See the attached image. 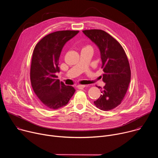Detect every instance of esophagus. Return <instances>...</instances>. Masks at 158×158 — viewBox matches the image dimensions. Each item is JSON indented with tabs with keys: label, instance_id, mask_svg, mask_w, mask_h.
I'll return each mask as SVG.
<instances>
[{
	"label": "esophagus",
	"instance_id": "obj_1",
	"mask_svg": "<svg viewBox=\"0 0 158 158\" xmlns=\"http://www.w3.org/2000/svg\"><path fill=\"white\" fill-rule=\"evenodd\" d=\"M85 86H87V85H81V84H79V85H77V88H79V89H82V88H84Z\"/></svg>",
	"mask_w": 158,
	"mask_h": 158
}]
</instances>
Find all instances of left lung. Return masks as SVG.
Masks as SVG:
<instances>
[{
	"label": "left lung",
	"mask_w": 158,
	"mask_h": 158,
	"mask_svg": "<svg viewBox=\"0 0 158 158\" xmlns=\"http://www.w3.org/2000/svg\"><path fill=\"white\" fill-rule=\"evenodd\" d=\"M82 32L99 48L101 68L104 73L102 81L106 85L101 91L102 94L94 103L102 110L113 109L121 103L131 81V69L127 56L121 45L106 32L99 29Z\"/></svg>",
	"instance_id": "8db88e82"
}]
</instances>
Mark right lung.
Here are the masks:
<instances>
[{"mask_svg":"<svg viewBox=\"0 0 158 158\" xmlns=\"http://www.w3.org/2000/svg\"><path fill=\"white\" fill-rule=\"evenodd\" d=\"M79 31H60L44 37L34 49L31 82L34 91L43 106L57 109L69 102L76 90L57 79L60 71L59 59L65 44L78 34Z\"/></svg>","mask_w":158,"mask_h":158,"instance_id":"1","label":"right lung"}]
</instances>
